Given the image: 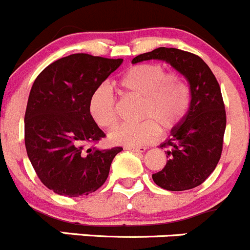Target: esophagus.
Returning <instances> with one entry per match:
<instances>
[{
	"mask_svg": "<svg viewBox=\"0 0 250 250\" xmlns=\"http://www.w3.org/2000/svg\"><path fill=\"white\" fill-rule=\"evenodd\" d=\"M126 149L131 150V152H138V153H143L147 150L146 147H126Z\"/></svg>",
	"mask_w": 250,
	"mask_h": 250,
	"instance_id": "1",
	"label": "esophagus"
}]
</instances>
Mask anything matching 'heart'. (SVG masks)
Here are the masks:
<instances>
[{
    "instance_id": "heart-1",
    "label": "heart",
    "mask_w": 250,
    "mask_h": 250,
    "mask_svg": "<svg viewBox=\"0 0 250 250\" xmlns=\"http://www.w3.org/2000/svg\"><path fill=\"white\" fill-rule=\"evenodd\" d=\"M128 95L143 98L138 124H122L109 133L113 145L138 147L159 137L160 128L171 131L184 120L191 104V88L179 74H167L162 64H138L119 80ZM88 113L100 127L110 128L118 122V107L112 91L101 86L92 93Z\"/></svg>"
}]
</instances>
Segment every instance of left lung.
I'll return each mask as SVG.
<instances>
[{"label": "left lung", "mask_w": 250, "mask_h": 250, "mask_svg": "<svg viewBox=\"0 0 250 250\" xmlns=\"http://www.w3.org/2000/svg\"><path fill=\"white\" fill-rule=\"evenodd\" d=\"M152 59L170 64L191 88L186 117L160 145L167 148V164L152 179L167 191L192 189L208 179L221 157L226 128L221 90L208 64L196 54L159 47L135 57L132 64Z\"/></svg>", "instance_id": "1"}]
</instances>
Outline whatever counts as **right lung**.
Wrapping results in <instances>:
<instances>
[{"instance_id": "obj_1", "label": "right lung", "mask_w": 250, "mask_h": 250, "mask_svg": "<svg viewBox=\"0 0 250 250\" xmlns=\"http://www.w3.org/2000/svg\"><path fill=\"white\" fill-rule=\"evenodd\" d=\"M123 59L70 54L43 69L29 95L24 128L34 170L47 188L61 196H87L109 175L122 147L85 149L104 137L91 118L88 102Z\"/></svg>"}]
</instances>
